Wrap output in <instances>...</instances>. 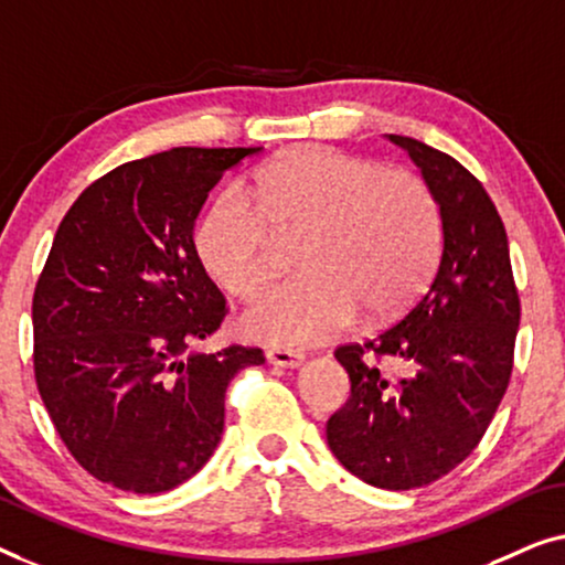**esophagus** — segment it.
Wrapping results in <instances>:
<instances>
[{
  "instance_id": "1",
  "label": "esophagus",
  "mask_w": 565,
  "mask_h": 565,
  "mask_svg": "<svg viewBox=\"0 0 565 565\" xmlns=\"http://www.w3.org/2000/svg\"><path fill=\"white\" fill-rule=\"evenodd\" d=\"M266 361L274 363V365H281V369H299L301 363H305V353L299 351H291V348H268L266 351Z\"/></svg>"
}]
</instances>
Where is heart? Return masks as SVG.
Returning <instances> with one entry per match:
<instances>
[{
    "label": "heart",
    "instance_id": "heart-1",
    "mask_svg": "<svg viewBox=\"0 0 565 565\" xmlns=\"http://www.w3.org/2000/svg\"><path fill=\"white\" fill-rule=\"evenodd\" d=\"M271 230L301 233V276L253 301L250 338L307 345L355 317L392 320L419 297L438 266V202L417 173L369 158L297 146L266 161L248 192L227 186L206 206L194 243L206 274L235 299H250L271 271Z\"/></svg>",
    "mask_w": 565,
    "mask_h": 565
}]
</instances>
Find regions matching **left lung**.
<instances>
[{
  "instance_id": "8db88e82",
  "label": "left lung",
  "mask_w": 565,
  "mask_h": 565,
  "mask_svg": "<svg viewBox=\"0 0 565 565\" xmlns=\"http://www.w3.org/2000/svg\"><path fill=\"white\" fill-rule=\"evenodd\" d=\"M404 148L443 220V256L415 307L363 345H340L351 399L328 419V445L371 487L407 491L471 456L512 376L520 297L507 230L487 189L456 158L415 138ZM393 373L381 372V362Z\"/></svg>"
}]
</instances>
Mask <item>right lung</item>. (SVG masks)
Returning <instances> with one entry per match:
<instances>
[{
  "instance_id": "right-lung-1",
  "label": "right lung",
  "mask_w": 565,
  "mask_h": 565,
  "mask_svg": "<svg viewBox=\"0 0 565 565\" xmlns=\"http://www.w3.org/2000/svg\"><path fill=\"white\" fill-rule=\"evenodd\" d=\"M264 148H171L117 166L71 204L35 284V381L55 433L94 479L161 494L200 471L230 379L260 348L189 351L225 320L194 248L222 179Z\"/></svg>"
}]
</instances>
